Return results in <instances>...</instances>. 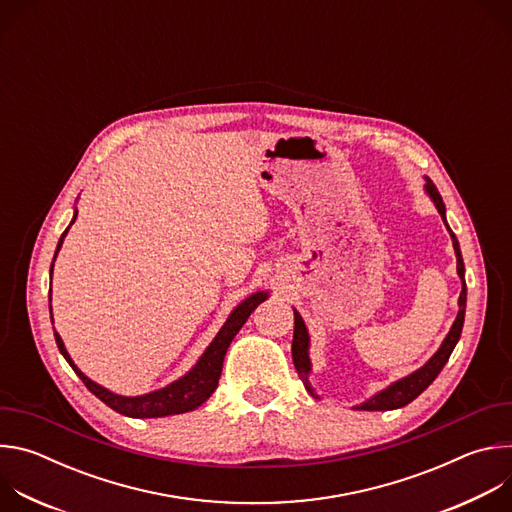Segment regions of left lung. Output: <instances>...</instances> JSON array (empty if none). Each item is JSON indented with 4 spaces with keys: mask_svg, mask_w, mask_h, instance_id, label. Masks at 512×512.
I'll list each match as a JSON object with an SVG mask.
<instances>
[{
    "mask_svg": "<svg viewBox=\"0 0 512 512\" xmlns=\"http://www.w3.org/2000/svg\"><path fill=\"white\" fill-rule=\"evenodd\" d=\"M425 190L427 194L431 196V200L435 202L437 206V212L442 214L444 223H446V206H444V200L440 196V192H437L435 184L431 180H427L425 184ZM448 225V223H446ZM450 235H452V243H454V251H456V259H458V275L462 279V294H460V312L456 316V322L450 330V334L446 336V340L442 342L440 350H437L423 367L415 373H411L409 377L393 383L391 387H387L385 391L377 393L373 399H369L367 403H362L360 407L356 409H364V411H389V409H399V407H405L407 403H411L415 397H419L433 381L435 377L442 373L444 364L448 362L452 350L456 348L458 340H460V334H462V326H464V314H466V281H464V261H462V251H460V245H458V239L456 235L452 233V229H448ZM294 340H291V356H294V364H296V371L300 375V379L304 381L306 389L314 395L310 383H308V375H310V356H308V346H310V336H308V328L302 320V316L294 310Z\"/></svg>",
    "mask_w": 512,
    "mask_h": 512,
    "instance_id": "1",
    "label": "left lung"
}]
</instances>
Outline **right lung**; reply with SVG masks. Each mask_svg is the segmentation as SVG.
Instances as JSON below:
<instances>
[{"mask_svg":"<svg viewBox=\"0 0 512 512\" xmlns=\"http://www.w3.org/2000/svg\"><path fill=\"white\" fill-rule=\"evenodd\" d=\"M75 218H77V212H75ZM75 218H72V223H75ZM68 229L62 233V237L58 241V247H56V253L62 247V241H64ZM54 259H56V255H54ZM52 267H54V261H52ZM52 267H50V273H52ZM265 300H267V291H257V294L249 296L243 304H239L233 310V314L229 316V320L225 322L221 332L216 334V338L210 342V346L204 350V354L196 362V367L188 375H184L182 379L174 381L172 385H168L160 391L141 395V397H121V395H115V393L107 391L105 387L93 383L89 377H85L75 367V362H72V358L68 356L64 344H62V338L56 332H54V338H56L58 350L62 352V356L66 358L70 367L75 369V373L81 377L85 387L95 397H99L105 405H109L113 411H117L121 415H127V417H135V419L178 415V413H186V411H192V409L200 407L214 393V389L218 387V379H221V373H223V360H225L229 344L233 342L237 332L243 328V324L247 322L251 312Z\"/></svg>","mask_w":512,"mask_h":512,"instance_id":"1","label":"right lung"}]
</instances>
